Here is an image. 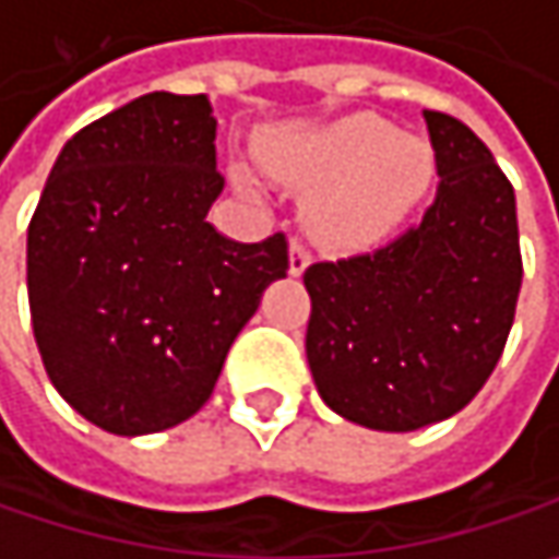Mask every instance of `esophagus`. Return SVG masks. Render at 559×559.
<instances>
[{"instance_id": "esophagus-1", "label": "esophagus", "mask_w": 559, "mask_h": 559, "mask_svg": "<svg viewBox=\"0 0 559 559\" xmlns=\"http://www.w3.org/2000/svg\"><path fill=\"white\" fill-rule=\"evenodd\" d=\"M307 265H310V249L300 239H294L290 242V275H304Z\"/></svg>"}]
</instances>
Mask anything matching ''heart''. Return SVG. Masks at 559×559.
I'll return each mask as SVG.
<instances>
[{
    "label": "heart",
    "instance_id": "heart-1",
    "mask_svg": "<svg viewBox=\"0 0 559 559\" xmlns=\"http://www.w3.org/2000/svg\"><path fill=\"white\" fill-rule=\"evenodd\" d=\"M265 163L300 191H317L310 224L330 242H368L393 229L435 178L429 143L400 136L378 115H348L297 150L265 146Z\"/></svg>",
    "mask_w": 559,
    "mask_h": 559
}]
</instances>
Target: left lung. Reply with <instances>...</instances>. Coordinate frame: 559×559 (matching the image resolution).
I'll return each instance as SVG.
<instances>
[{
	"label": "left lung",
	"mask_w": 559,
	"mask_h": 559,
	"mask_svg": "<svg viewBox=\"0 0 559 559\" xmlns=\"http://www.w3.org/2000/svg\"><path fill=\"white\" fill-rule=\"evenodd\" d=\"M426 128L438 188L423 221L378 249L304 272L317 390L365 429L413 431L461 413L515 320L522 249L512 181L457 118L426 111Z\"/></svg>",
	"instance_id": "obj_1"
}]
</instances>
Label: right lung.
<instances>
[{"label":"right lung","instance_id":"obj_1","mask_svg":"<svg viewBox=\"0 0 559 559\" xmlns=\"http://www.w3.org/2000/svg\"><path fill=\"white\" fill-rule=\"evenodd\" d=\"M204 95L150 92L67 140L27 227V304L57 393L92 426L150 435L214 393L287 236L233 242Z\"/></svg>","mask_w":559,"mask_h":559}]
</instances>
